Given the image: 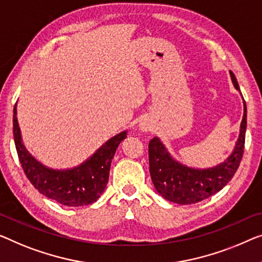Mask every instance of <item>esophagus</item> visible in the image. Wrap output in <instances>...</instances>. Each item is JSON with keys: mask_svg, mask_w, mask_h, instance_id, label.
<instances>
[{"mask_svg": "<svg viewBox=\"0 0 262 262\" xmlns=\"http://www.w3.org/2000/svg\"><path fill=\"white\" fill-rule=\"evenodd\" d=\"M140 129L142 132H149L151 129V124L147 121H143V122L140 123Z\"/></svg>", "mask_w": 262, "mask_h": 262, "instance_id": "1", "label": "esophagus"}]
</instances>
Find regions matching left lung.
<instances>
[{
  "instance_id": "obj_1",
  "label": "left lung",
  "mask_w": 262,
  "mask_h": 262,
  "mask_svg": "<svg viewBox=\"0 0 262 262\" xmlns=\"http://www.w3.org/2000/svg\"><path fill=\"white\" fill-rule=\"evenodd\" d=\"M229 74L234 87L240 91L235 75L232 72ZM246 128L247 108L244 101V118L233 153L225 162L207 169H194L181 165L171 158L159 138L151 139L148 144L149 171L158 193L175 204L190 205L205 200L221 190L232 180L240 166L245 149Z\"/></svg>"
}]
</instances>
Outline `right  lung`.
I'll list each match as a JSON object with an SVG mask.
<instances>
[{
  "label": "right lung",
  "instance_id": "obj_1",
  "mask_svg": "<svg viewBox=\"0 0 262 262\" xmlns=\"http://www.w3.org/2000/svg\"><path fill=\"white\" fill-rule=\"evenodd\" d=\"M13 132L18 160L31 185L45 196L69 207L91 205L100 198L108 183L116 148L127 138V132L120 133L109 139L79 167L55 170L41 165L23 146L16 118V104L14 107Z\"/></svg>",
  "mask_w": 262,
  "mask_h": 262
}]
</instances>
